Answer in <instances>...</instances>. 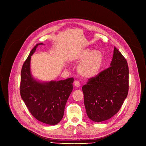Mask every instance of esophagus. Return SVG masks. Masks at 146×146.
I'll use <instances>...</instances> for the list:
<instances>
[{
    "label": "esophagus",
    "mask_w": 146,
    "mask_h": 146,
    "mask_svg": "<svg viewBox=\"0 0 146 146\" xmlns=\"http://www.w3.org/2000/svg\"><path fill=\"white\" fill-rule=\"evenodd\" d=\"M74 86H75L76 87H77V88H79V87H80V86L79 82H78V81H77V80H75V81H74Z\"/></svg>",
    "instance_id": "esophagus-1"
}]
</instances>
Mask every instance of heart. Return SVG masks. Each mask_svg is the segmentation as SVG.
<instances>
[{"instance_id":"b5f03b06","label":"heart","mask_w":146,"mask_h":146,"mask_svg":"<svg viewBox=\"0 0 146 146\" xmlns=\"http://www.w3.org/2000/svg\"><path fill=\"white\" fill-rule=\"evenodd\" d=\"M73 62L79 63L78 71L79 74L86 79L95 76L102 66L104 56L98 50L91 51L89 48L83 49L74 54L71 58Z\"/></svg>"}]
</instances>
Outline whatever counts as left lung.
Instances as JSON below:
<instances>
[{
  "label": "left lung",
  "mask_w": 146,
  "mask_h": 146,
  "mask_svg": "<svg viewBox=\"0 0 146 146\" xmlns=\"http://www.w3.org/2000/svg\"><path fill=\"white\" fill-rule=\"evenodd\" d=\"M128 78L127 61L114 47L110 67L89 79L82 88L89 119L102 122L119 111L128 95Z\"/></svg>",
  "instance_id": "1"
}]
</instances>
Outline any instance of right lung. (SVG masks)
I'll return each mask as SVG.
<instances>
[{
  "label": "right lung",
  "mask_w": 146,
  "mask_h": 146,
  "mask_svg": "<svg viewBox=\"0 0 146 146\" xmlns=\"http://www.w3.org/2000/svg\"><path fill=\"white\" fill-rule=\"evenodd\" d=\"M31 51L22 66L20 94L27 108L37 120L48 125H56L63 117L65 106L73 90V78L63 80L41 82L31 73V57L37 47Z\"/></svg>",
  "instance_id": "1"
}]
</instances>
